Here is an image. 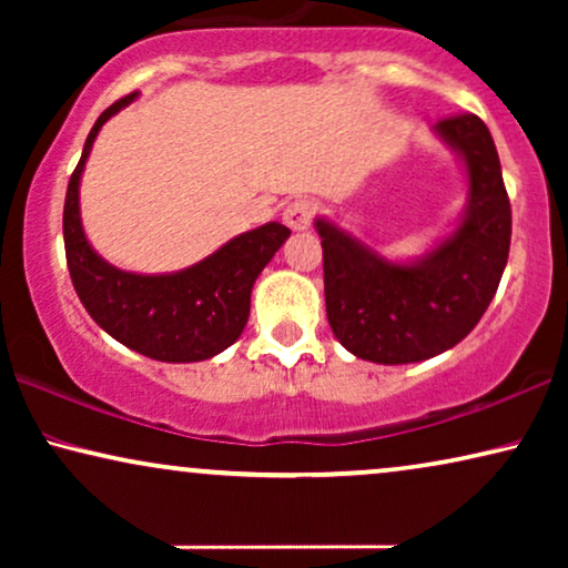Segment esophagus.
Here are the masks:
<instances>
[{"label": "esophagus", "mask_w": 568, "mask_h": 568, "mask_svg": "<svg viewBox=\"0 0 568 568\" xmlns=\"http://www.w3.org/2000/svg\"><path fill=\"white\" fill-rule=\"evenodd\" d=\"M315 212H317L315 201L294 199L292 204L284 209V222L290 224L292 230H307L310 224H313V220H315Z\"/></svg>", "instance_id": "esophagus-1"}]
</instances>
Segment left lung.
<instances>
[{"label": "left lung", "instance_id": "8db88e82", "mask_svg": "<svg viewBox=\"0 0 568 568\" xmlns=\"http://www.w3.org/2000/svg\"><path fill=\"white\" fill-rule=\"evenodd\" d=\"M434 131L468 168V209L453 235L416 263L379 258L336 224L317 220L325 313L341 346L359 359L408 364L468 336L499 290L509 258L511 206L491 131L473 113Z\"/></svg>", "mask_w": 568, "mask_h": 568}]
</instances>
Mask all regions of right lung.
Returning a JSON list of instances; mask_svg holds the SVG:
<instances>
[{
  "mask_svg": "<svg viewBox=\"0 0 568 568\" xmlns=\"http://www.w3.org/2000/svg\"><path fill=\"white\" fill-rule=\"evenodd\" d=\"M134 98L136 92H131L100 113L69 178L64 201L69 276L92 321L123 346L158 362H201L240 338L251 315L255 278L292 232L268 222L230 240L196 266L160 276L129 274L100 258L82 230L80 178L100 126Z\"/></svg>",
  "mask_w": 568,
  "mask_h": 568,
  "instance_id": "add662e5",
  "label": "right lung"
}]
</instances>
